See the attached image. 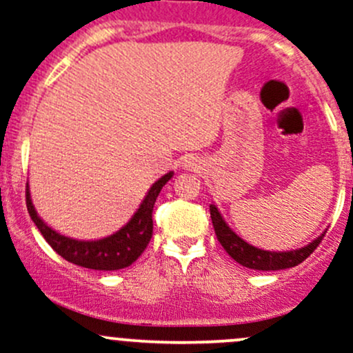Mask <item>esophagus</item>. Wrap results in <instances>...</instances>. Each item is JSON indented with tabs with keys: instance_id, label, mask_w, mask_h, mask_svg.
I'll use <instances>...</instances> for the list:
<instances>
[{
	"instance_id": "obj_1",
	"label": "esophagus",
	"mask_w": 353,
	"mask_h": 353,
	"mask_svg": "<svg viewBox=\"0 0 353 353\" xmlns=\"http://www.w3.org/2000/svg\"><path fill=\"white\" fill-rule=\"evenodd\" d=\"M184 165H186L188 167V169H191V170H196V169H198V161H196V159L194 157H192V159H189V161H186V164H184Z\"/></svg>"
}]
</instances>
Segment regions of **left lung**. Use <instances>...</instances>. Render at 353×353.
I'll return each mask as SVG.
<instances>
[{"instance_id": "8db88e82", "label": "left lung", "mask_w": 353, "mask_h": 353, "mask_svg": "<svg viewBox=\"0 0 353 353\" xmlns=\"http://www.w3.org/2000/svg\"><path fill=\"white\" fill-rule=\"evenodd\" d=\"M210 214L211 221H213L214 233H216L218 242L221 243V247L225 248L226 254L232 259H235L239 264L248 269L254 270H281V269H289V267H294L301 264L304 259L310 257L314 252V248L320 245L323 240L325 233L321 236H318L314 242L306 245L304 248L292 252H267L261 250V248H255L247 242H243L239 235L230 230V226L225 223V220L221 218L220 211L216 210V206H210Z\"/></svg>"}]
</instances>
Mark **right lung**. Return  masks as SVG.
<instances>
[{
	"label": "right lung",
	"instance_id": "1",
	"mask_svg": "<svg viewBox=\"0 0 353 353\" xmlns=\"http://www.w3.org/2000/svg\"><path fill=\"white\" fill-rule=\"evenodd\" d=\"M170 177H172V172L165 174L150 188L139 211L133 214L132 220L123 228L118 230L111 236H106L103 240H94V242H79V240L59 235L57 232H54L43 223L39 214H37L35 208L32 205V199H30L28 184L25 196H27V208L33 223L40 230L47 243L62 259H65L70 264L86 267V269L118 270L132 265L147 248L152 239V232H154L152 211H154L155 199H157L159 192L165 186Z\"/></svg>",
	"mask_w": 353,
	"mask_h": 353
}]
</instances>
